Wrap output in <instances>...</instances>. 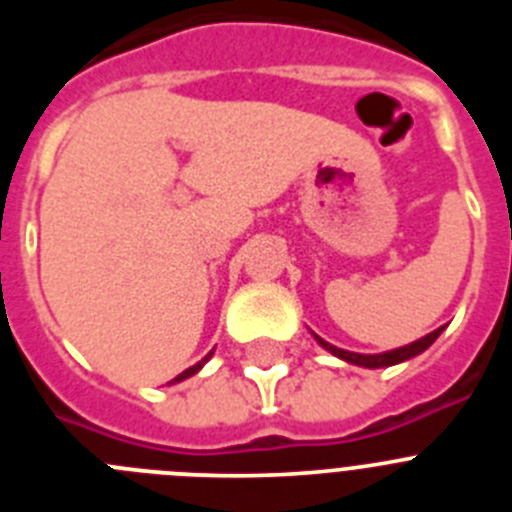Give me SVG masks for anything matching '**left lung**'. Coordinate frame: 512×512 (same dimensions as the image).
Segmentation results:
<instances>
[{"instance_id":"obj_1","label":"left lung","mask_w":512,"mask_h":512,"mask_svg":"<svg viewBox=\"0 0 512 512\" xmlns=\"http://www.w3.org/2000/svg\"><path fill=\"white\" fill-rule=\"evenodd\" d=\"M443 328L433 330V333H428L425 338H420V341L410 343V346L405 348H395V351H387V354H377V356H364V354H351V351H343V348H336V346H330V343H325L323 338H318V343L323 348H328L330 354H336L341 356L343 361H351V364H359V366H369V369H379V366H392V364H400V361H408L413 359V356H418L420 351H425V348L431 346L433 341L438 338V333H441Z\"/></svg>"}]
</instances>
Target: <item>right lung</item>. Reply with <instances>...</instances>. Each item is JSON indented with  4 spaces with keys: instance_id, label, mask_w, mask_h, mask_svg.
Listing matches in <instances>:
<instances>
[{
    "instance_id": "1",
    "label": "right lung",
    "mask_w": 512,
    "mask_h": 512,
    "mask_svg": "<svg viewBox=\"0 0 512 512\" xmlns=\"http://www.w3.org/2000/svg\"><path fill=\"white\" fill-rule=\"evenodd\" d=\"M205 361H207V359H205ZM200 366H202V361H200V364H194V366H192V369H187V372H182V374H179V377H176V379H174V382H179V379H184V377H192V374H194V372H197V369H200Z\"/></svg>"
}]
</instances>
